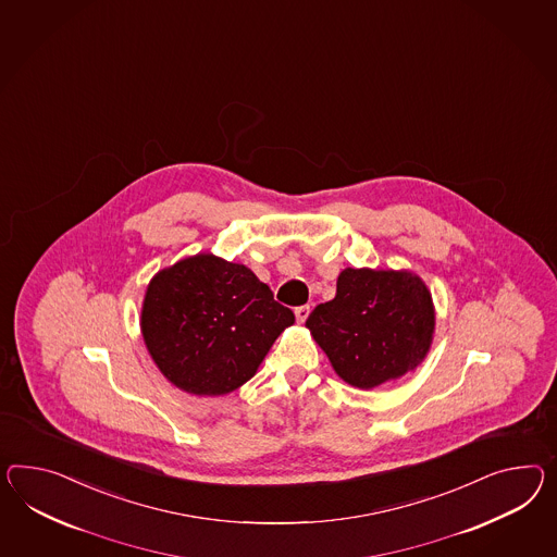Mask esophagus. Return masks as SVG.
<instances>
[{"label":"esophagus","mask_w":557,"mask_h":557,"mask_svg":"<svg viewBox=\"0 0 557 557\" xmlns=\"http://www.w3.org/2000/svg\"><path fill=\"white\" fill-rule=\"evenodd\" d=\"M309 313H311V307H309V305H300V307L295 309V314H297V321H299V323H302V321L309 317Z\"/></svg>","instance_id":"34e87169"}]
</instances>
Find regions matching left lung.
Instances as JSON below:
<instances>
[{
    "mask_svg": "<svg viewBox=\"0 0 557 557\" xmlns=\"http://www.w3.org/2000/svg\"><path fill=\"white\" fill-rule=\"evenodd\" d=\"M307 327L339 377L368 389L424 359L434 331L432 297L410 272L345 269L335 299L317 305Z\"/></svg>",
    "mask_w": 557,
    "mask_h": 557,
    "instance_id": "8db88e82",
    "label": "left lung"
}]
</instances>
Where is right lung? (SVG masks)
Returning <instances> with one entry per match:
<instances>
[{
    "label": "right lung",
    "instance_id": "obj_1",
    "mask_svg": "<svg viewBox=\"0 0 557 557\" xmlns=\"http://www.w3.org/2000/svg\"><path fill=\"white\" fill-rule=\"evenodd\" d=\"M293 311L244 264L212 255L159 272L145 295L141 329L159 370L196 396L248 382Z\"/></svg>",
    "mask_w": 557,
    "mask_h": 557
}]
</instances>
